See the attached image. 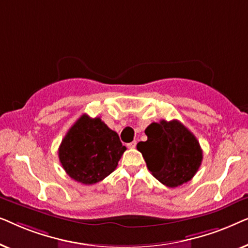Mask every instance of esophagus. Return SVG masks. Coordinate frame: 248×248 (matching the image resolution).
Returning a JSON list of instances; mask_svg holds the SVG:
<instances>
[{
	"label": "esophagus",
	"mask_w": 248,
	"mask_h": 248,
	"mask_svg": "<svg viewBox=\"0 0 248 248\" xmlns=\"http://www.w3.org/2000/svg\"><path fill=\"white\" fill-rule=\"evenodd\" d=\"M127 147L130 148V149H134L135 147H137V141H132L131 143L127 144Z\"/></svg>",
	"instance_id": "34e87169"
}]
</instances>
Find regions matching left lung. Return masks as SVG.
I'll return each mask as SVG.
<instances>
[{
	"label": "left lung",
	"instance_id": "obj_1",
	"mask_svg": "<svg viewBox=\"0 0 248 248\" xmlns=\"http://www.w3.org/2000/svg\"><path fill=\"white\" fill-rule=\"evenodd\" d=\"M144 132L148 140L137 148L151 174L171 188L191 181L203 158L194 134L177 120L151 123Z\"/></svg>",
	"mask_w": 248,
	"mask_h": 248
}]
</instances>
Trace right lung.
<instances>
[{
    "label": "right lung",
    "mask_w": 248,
    "mask_h": 248,
    "mask_svg": "<svg viewBox=\"0 0 248 248\" xmlns=\"http://www.w3.org/2000/svg\"><path fill=\"white\" fill-rule=\"evenodd\" d=\"M125 150L116 132L99 117L90 118L83 114L62 140L59 158L71 178L91 185L116 169Z\"/></svg>",
    "instance_id": "1"
}]
</instances>
